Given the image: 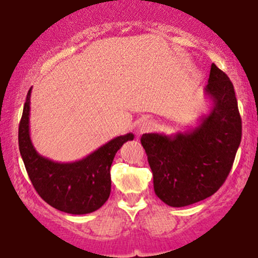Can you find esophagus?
I'll return each instance as SVG.
<instances>
[{"label": "esophagus", "mask_w": 258, "mask_h": 258, "mask_svg": "<svg viewBox=\"0 0 258 258\" xmlns=\"http://www.w3.org/2000/svg\"><path fill=\"white\" fill-rule=\"evenodd\" d=\"M154 127H155V123H154L152 120H144L139 123L138 131L141 133H147L153 131Z\"/></svg>", "instance_id": "esophagus-1"}]
</instances>
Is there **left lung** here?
Instances as JSON below:
<instances>
[{"instance_id": "1", "label": "left lung", "mask_w": 258, "mask_h": 258, "mask_svg": "<svg viewBox=\"0 0 258 258\" xmlns=\"http://www.w3.org/2000/svg\"><path fill=\"white\" fill-rule=\"evenodd\" d=\"M205 94L211 110L194 130L171 136L144 133L141 138L154 190L168 206H188L214 195L227 179L240 146L241 117L234 86L215 64Z\"/></svg>"}]
</instances>
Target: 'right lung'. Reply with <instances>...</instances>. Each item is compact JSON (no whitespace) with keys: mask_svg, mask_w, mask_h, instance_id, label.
<instances>
[{"mask_svg":"<svg viewBox=\"0 0 258 258\" xmlns=\"http://www.w3.org/2000/svg\"><path fill=\"white\" fill-rule=\"evenodd\" d=\"M31 88L19 123V150L35 190L48 205L72 215H85L104 205L111 190L110 167L115 154L133 133L111 139L75 162H55L36 152L29 131Z\"/></svg>","mask_w":258,"mask_h":258,"instance_id":"obj_1","label":"right lung"}]
</instances>
